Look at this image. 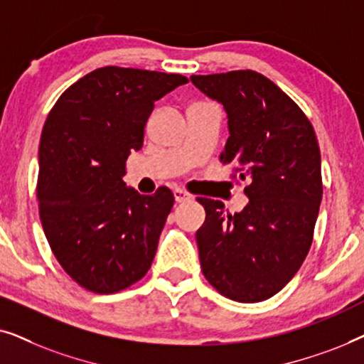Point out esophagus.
Wrapping results in <instances>:
<instances>
[{"mask_svg": "<svg viewBox=\"0 0 364 364\" xmlns=\"http://www.w3.org/2000/svg\"><path fill=\"white\" fill-rule=\"evenodd\" d=\"M173 198H176L177 203H182L191 200V196L187 192H183L182 188H173Z\"/></svg>", "mask_w": 364, "mask_h": 364, "instance_id": "34e87169", "label": "esophagus"}]
</instances>
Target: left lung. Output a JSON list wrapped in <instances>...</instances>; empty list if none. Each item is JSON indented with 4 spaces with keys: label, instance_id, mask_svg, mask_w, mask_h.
<instances>
[{
    "label": "left lung",
    "instance_id": "1",
    "mask_svg": "<svg viewBox=\"0 0 364 364\" xmlns=\"http://www.w3.org/2000/svg\"><path fill=\"white\" fill-rule=\"evenodd\" d=\"M193 86L228 117L220 162L248 181V203L228 213L220 200L197 198L205 222L197 230L203 277L223 296L257 303L282 290L308 255L320 210V147L300 107L260 73L192 76Z\"/></svg>",
    "mask_w": 364,
    "mask_h": 364
}]
</instances>
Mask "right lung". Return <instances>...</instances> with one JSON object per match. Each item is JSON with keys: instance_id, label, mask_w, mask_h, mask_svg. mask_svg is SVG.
Returning <instances> with one entry per match:
<instances>
[{"instance_id": "1", "label": "right lung", "mask_w": 364, "mask_h": 364, "mask_svg": "<svg viewBox=\"0 0 364 364\" xmlns=\"http://www.w3.org/2000/svg\"><path fill=\"white\" fill-rule=\"evenodd\" d=\"M181 74L106 66L61 94L39 144V217L49 247L77 285L117 293L141 280L172 210L167 187L127 188L126 161L144 144L154 102Z\"/></svg>"}]
</instances>
